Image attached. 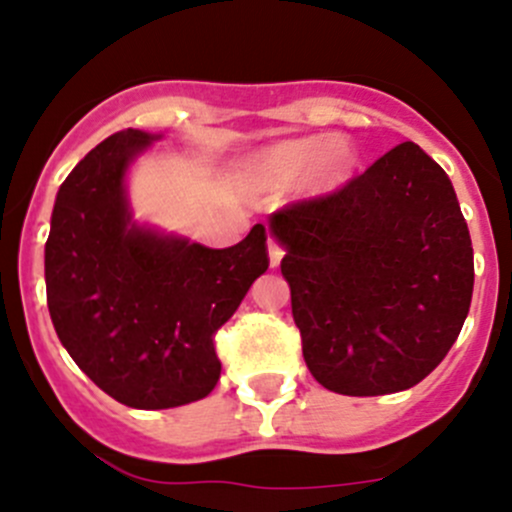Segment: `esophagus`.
<instances>
[{
	"instance_id": "1",
	"label": "esophagus",
	"mask_w": 512,
	"mask_h": 512,
	"mask_svg": "<svg viewBox=\"0 0 512 512\" xmlns=\"http://www.w3.org/2000/svg\"><path fill=\"white\" fill-rule=\"evenodd\" d=\"M268 258H271V266H278L283 258V249L273 239H268Z\"/></svg>"
}]
</instances>
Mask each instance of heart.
I'll return each instance as SVG.
<instances>
[{
  "label": "heart",
  "instance_id": "obj_1",
  "mask_svg": "<svg viewBox=\"0 0 512 512\" xmlns=\"http://www.w3.org/2000/svg\"><path fill=\"white\" fill-rule=\"evenodd\" d=\"M358 164V154L351 141L303 136L288 139L261 151L251 161V171L271 186H286L301 179L308 171V181L316 191H333L346 184Z\"/></svg>",
  "mask_w": 512,
  "mask_h": 512
}]
</instances>
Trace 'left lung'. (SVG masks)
Listing matches in <instances>:
<instances>
[{
  "label": "left lung",
  "instance_id": "8db88e82",
  "mask_svg": "<svg viewBox=\"0 0 512 512\" xmlns=\"http://www.w3.org/2000/svg\"><path fill=\"white\" fill-rule=\"evenodd\" d=\"M268 229L323 388L386 396L443 361L473 298V246L448 174L421 146H393L333 194L283 206Z\"/></svg>",
  "mask_w": 512,
  "mask_h": 512
}]
</instances>
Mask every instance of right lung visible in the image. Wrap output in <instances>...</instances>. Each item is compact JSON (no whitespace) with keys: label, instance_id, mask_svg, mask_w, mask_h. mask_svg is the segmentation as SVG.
I'll return each mask as SVG.
<instances>
[{"label":"right lung","instance_id":"1","mask_svg":"<svg viewBox=\"0 0 512 512\" xmlns=\"http://www.w3.org/2000/svg\"><path fill=\"white\" fill-rule=\"evenodd\" d=\"M159 136L111 134L59 186L44 246L57 336L114 401L139 411L186 406L221 376L214 336L268 268L266 226L229 249L139 229L124 176Z\"/></svg>","mask_w":512,"mask_h":512}]
</instances>
